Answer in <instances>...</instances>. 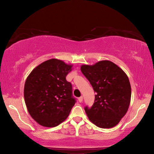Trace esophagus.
<instances>
[{
    "instance_id": "1",
    "label": "esophagus",
    "mask_w": 154,
    "mask_h": 154,
    "mask_svg": "<svg viewBox=\"0 0 154 154\" xmlns=\"http://www.w3.org/2000/svg\"><path fill=\"white\" fill-rule=\"evenodd\" d=\"M83 100V97H80L79 98H78V100H79V103H81V102H82Z\"/></svg>"
}]
</instances>
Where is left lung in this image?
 <instances>
[{"mask_svg": "<svg viewBox=\"0 0 154 154\" xmlns=\"http://www.w3.org/2000/svg\"><path fill=\"white\" fill-rule=\"evenodd\" d=\"M81 70L95 92L94 102L85 110L91 122L102 128L116 126L127 112L131 99V86L122 69L109 60L82 65Z\"/></svg>", "mask_w": 154, "mask_h": 154, "instance_id": "obj_1", "label": "left lung"}]
</instances>
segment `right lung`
Listing matches in <instances>:
<instances>
[{
    "label": "right lung",
    "instance_id": "1",
    "mask_svg": "<svg viewBox=\"0 0 154 154\" xmlns=\"http://www.w3.org/2000/svg\"><path fill=\"white\" fill-rule=\"evenodd\" d=\"M73 65L51 59L35 67L26 80L24 96L30 115L44 127H55L68 117L76 100L66 80Z\"/></svg>",
    "mask_w": 154,
    "mask_h": 154
}]
</instances>
